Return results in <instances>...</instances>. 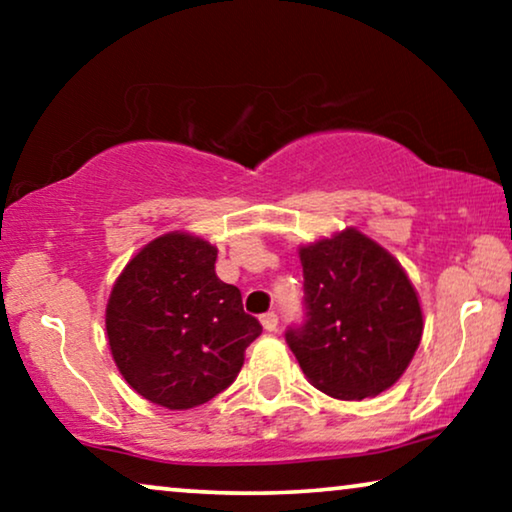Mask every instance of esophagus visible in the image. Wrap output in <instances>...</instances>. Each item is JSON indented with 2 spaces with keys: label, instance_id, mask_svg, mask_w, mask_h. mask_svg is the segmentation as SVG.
I'll list each match as a JSON object with an SVG mask.
<instances>
[{
  "label": "esophagus",
  "instance_id": "esophagus-1",
  "mask_svg": "<svg viewBox=\"0 0 512 512\" xmlns=\"http://www.w3.org/2000/svg\"><path fill=\"white\" fill-rule=\"evenodd\" d=\"M277 314L275 312H265L263 314V317H261V324H263V328H265V331H275V328H277Z\"/></svg>",
  "mask_w": 512,
  "mask_h": 512
}]
</instances>
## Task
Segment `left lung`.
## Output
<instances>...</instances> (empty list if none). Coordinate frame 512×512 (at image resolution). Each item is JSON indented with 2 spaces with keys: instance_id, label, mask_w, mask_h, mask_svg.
<instances>
[{
  "instance_id": "left-lung-1",
  "label": "left lung",
  "mask_w": 512,
  "mask_h": 512,
  "mask_svg": "<svg viewBox=\"0 0 512 512\" xmlns=\"http://www.w3.org/2000/svg\"><path fill=\"white\" fill-rule=\"evenodd\" d=\"M305 321L286 342L307 380L342 401L387 391L410 366L424 317L401 263L356 228L300 247Z\"/></svg>"
}]
</instances>
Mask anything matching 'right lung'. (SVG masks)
Returning <instances> with one entry per match:
<instances>
[{"label":"right lung","mask_w":512,"mask_h":512,"mask_svg":"<svg viewBox=\"0 0 512 512\" xmlns=\"http://www.w3.org/2000/svg\"><path fill=\"white\" fill-rule=\"evenodd\" d=\"M214 263L216 247L174 230L139 249L111 289V356L139 396L167 410L195 408L228 389L263 331Z\"/></svg>","instance_id":"add662e5"}]
</instances>
